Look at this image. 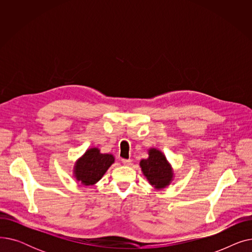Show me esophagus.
Wrapping results in <instances>:
<instances>
[{
  "mask_svg": "<svg viewBox=\"0 0 252 252\" xmlns=\"http://www.w3.org/2000/svg\"><path fill=\"white\" fill-rule=\"evenodd\" d=\"M122 162L125 164V165H129L131 160L130 159H122Z\"/></svg>",
  "mask_w": 252,
  "mask_h": 252,
  "instance_id": "1",
  "label": "esophagus"
}]
</instances>
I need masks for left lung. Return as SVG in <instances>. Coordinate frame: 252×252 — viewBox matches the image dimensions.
Returning a JSON list of instances; mask_svg holds the SVG:
<instances>
[{"mask_svg": "<svg viewBox=\"0 0 252 252\" xmlns=\"http://www.w3.org/2000/svg\"><path fill=\"white\" fill-rule=\"evenodd\" d=\"M148 154L149 157L147 159H142L140 161L143 174L155 189H163L173 181V168L161 151L151 148Z\"/></svg>", "mask_w": 252, "mask_h": 252, "instance_id": "8db88e82", "label": "left lung"}]
</instances>
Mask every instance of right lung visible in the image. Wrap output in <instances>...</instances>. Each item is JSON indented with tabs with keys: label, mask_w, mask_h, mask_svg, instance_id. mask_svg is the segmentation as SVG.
<instances>
[{
	"label": "right lung",
	"mask_w": 252,
	"mask_h": 252,
	"mask_svg": "<svg viewBox=\"0 0 252 252\" xmlns=\"http://www.w3.org/2000/svg\"><path fill=\"white\" fill-rule=\"evenodd\" d=\"M114 162L111 154H102L98 148H91L75 162L73 174L85 186L96 184Z\"/></svg>",
	"instance_id": "obj_1"
}]
</instances>
